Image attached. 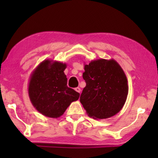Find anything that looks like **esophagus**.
<instances>
[{"instance_id":"esophagus-1","label":"esophagus","mask_w":158,"mask_h":158,"mask_svg":"<svg viewBox=\"0 0 158 158\" xmlns=\"http://www.w3.org/2000/svg\"><path fill=\"white\" fill-rule=\"evenodd\" d=\"M74 90H76L77 92H78V93H80L81 92V89H80V88H79V87H77V88H75V89H74Z\"/></svg>"}]
</instances>
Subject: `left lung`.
I'll list each match as a JSON object with an SVG mask.
<instances>
[{
	"label": "left lung",
	"instance_id": "1",
	"mask_svg": "<svg viewBox=\"0 0 158 158\" xmlns=\"http://www.w3.org/2000/svg\"><path fill=\"white\" fill-rule=\"evenodd\" d=\"M84 70L86 85L80 102L88 116L105 119L118 113L128 94L127 79L121 65L114 59L100 58L85 64Z\"/></svg>",
	"mask_w": 158,
	"mask_h": 158
}]
</instances>
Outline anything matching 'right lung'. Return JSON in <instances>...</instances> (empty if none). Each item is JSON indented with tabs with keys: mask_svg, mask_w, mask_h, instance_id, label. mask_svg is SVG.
I'll use <instances>...</instances> for the list:
<instances>
[{
	"mask_svg": "<svg viewBox=\"0 0 158 158\" xmlns=\"http://www.w3.org/2000/svg\"><path fill=\"white\" fill-rule=\"evenodd\" d=\"M66 63L44 60L31 73L28 92L32 105L40 113L49 118L62 116L79 93L67 85L64 70Z\"/></svg>",
	"mask_w": 158,
	"mask_h": 158,
	"instance_id": "add662e5",
	"label": "right lung"
}]
</instances>
